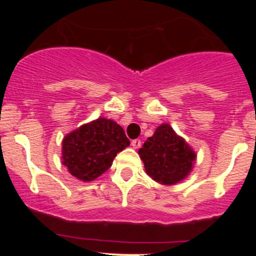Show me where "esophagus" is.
Segmentation results:
<instances>
[{
    "mask_svg": "<svg viewBox=\"0 0 256 256\" xmlns=\"http://www.w3.org/2000/svg\"><path fill=\"white\" fill-rule=\"evenodd\" d=\"M131 146H132L134 148H138V147L141 146V140H138V138H136V140H132V141H131Z\"/></svg>",
    "mask_w": 256,
    "mask_h": 256,
    "instance_id": "34e87169",
    "label": "esophagus"
}]
</instances>
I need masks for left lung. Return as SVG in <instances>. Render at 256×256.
I'll return each instance as SVG.
<instances>
[{
  "mask_svg": "<svg viewBox=\"0 0 256 256\" xmlns=\"http://www.w3.org/2000/svg\"><path fill=\"white\" fill-rule=\"evenodd\" d=\"M147 174L156 182L174 184L190 172L196 154L174 128L162 124L138 150Z\"/></svg>",
  "mask_w": 256,
  "mask_h": 256,
  "instance_id": "obj_1",
  "label": "left lung"
}]
</instances>
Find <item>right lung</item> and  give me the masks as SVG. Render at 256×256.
I'll list each match as a JSON object with an SVG mask.
<instances>
[{
    "label": "right lung",
    "instance_id": "obj_1",
    "mask_svg": "<svg viewBox=\"0 0 256 256\" xmlns=\"http://www.w3.org/2000/svg\"><path fill=\"white\" fill-rule=\"evenodd\" d=\"M128 144L120 125L99 118L64 138L62 158L74 177L86 182L109 170L116 154Z\"/></svg>",
    "mask_w": 256,
    "mask_h": 256
}]
</instances>
